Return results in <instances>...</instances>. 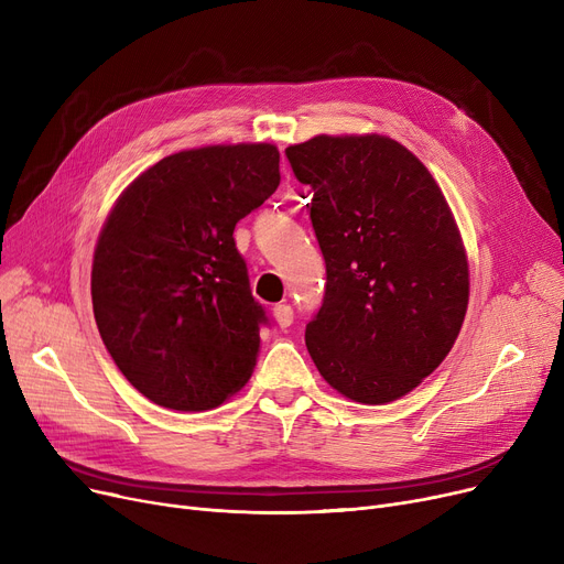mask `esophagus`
<instances>
[{"mask_svg": "<svg viewBox=\"0 0 564 564\" xmlns=\"http://www.w3.org/2000/svg\"><path fill=\"white\" fill-rule=\"evenodd\" d=\"M274 317H276V324H279L281 329H288L290 324H292V319H294V313H292V308L288 304H276L274 306Z\"/></svg>", "mask_w": 564, "mask_h": 564, "instance_id": "obj_1", "label": "esophagus"}]
</instances>
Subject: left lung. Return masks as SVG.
Masks as SVG:
<instances>
[{
  "label": "left lung",
  "instance_id": "obj_1",
  "mask_svg": "<svg viewBox=\"0 0 564 564\" xmlns=\"http://www.w3.org/2000/svg\"><path fill=\"white\" fill-rule=\"evenodd\" d=\"M313 189L327 288L306 324L319 375L361 404L393 402L453 349L468 306V260L425 164L383 134H317L285 148Z\"/></svg>",
  "mask_w": 564,
  "mask_h": 564
}]
</instances>
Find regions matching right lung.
Wrapping results in <instances>:
<instances>
[{
    "label": "right lung",
    "mask_w": 564,
    "mask_h": 564,
    "mask_svg": "<svg viewBox=\"0 0 564 564\" xmlns=\"http://www.w3.org/2000/svg\"><path fill=\"white\" fill-rule=\"evenodd\" d=\"M279 183L274 143L203 145L145 169L113 203L94 253V315L151 402L207 411L249 381L267 317L232 230Z\"/></svg>",
    "instance_id": "1"
}]
</instances>
